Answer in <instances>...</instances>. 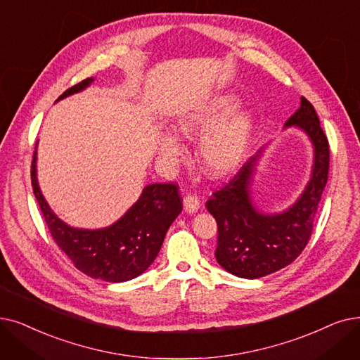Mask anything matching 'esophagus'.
I'll return each instance as SVG.
<instances>
[{"label":"esophagus","mask_w":360,"mask_h":360,"mask_svg":"<svg viewBox=\"0 0 360 360\" xmlns=\"http://www.w3.org/2000/svg\"><path fill=\"white\" fill-rule=\"evenodd\" d=\"M198 207H200V200H198L197 195L186 194L184 197V209H185V212L194 213V212L198 210Z\"/></svg>","instance_id":"obj_1"}]
</instances>
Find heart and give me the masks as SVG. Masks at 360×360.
<instances>
[{
    "label": "heart",
    "instance_id": "1",
    "mask_svg": "<svg viewBox=\"0 0 360 360\" xmlns=\"http://www.w3.org/2000/svg\"><path fill=\"white\" fill-rule=\"evenodd\" d=\"M233 94H221L195 105L178 123L181 135L197 139L195 158L201 170L212 178H224L236 170L245 159L257 131V115L250 107H240ZM159 148L165 159L175 160L184 151L181 138L174 132H163Z\"/></svg>",
    "mask_w": 360,
    "mask_h": 360
}]
</instances>
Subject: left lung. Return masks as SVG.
<instances>
[{
  "mask_svg": "<svg viewBox=\"0 0 360 360\" xmlns=\"http://www.w3.org/2000/svg\"><path fill=\"white\" fill-rule=\"evenodd\" d=\"M302 128L315 147L314 174L306 191L284 213L262 214L250 201L248 184L256 158L241 166L222 188L206 201L217 224L216 260L240 278H262L288 266L307 245L330 169V144L311 103L302 97L300 108L285 127Z\"/></svg>",
  "mask_w": 360,
  "mask_h": 360,
  "instance_id": "8db88e82",
  "label": "left lung"
}]
</instances>
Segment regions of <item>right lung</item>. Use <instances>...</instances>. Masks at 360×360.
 Returning a JSON list of instances; mask_svg holds the SVG:
<instances>
[{
  "mask_svg": "<svg viewBox=\"0 0 360 360\" xmlns=\"http://www.w3.org/2000/svg\"><path fill=\"white\" fill-rule=\"evenodd\" d=\"M92 81V77H86L66 89L58 100L84 89ZM35 154L30 167L34 194L53 240L75 266L107 283H123L141 275L159 255L169 226L182 210L179 186L174 182L151 184L115 225L98 231L75 229L61 222L42 197L37 181Z\"/></svg>",
  "mask_w": 360,
  "mask_h": 360,
  "instance_id": "right-lung-1",
  "label": "right lung"
}]
</instances>
